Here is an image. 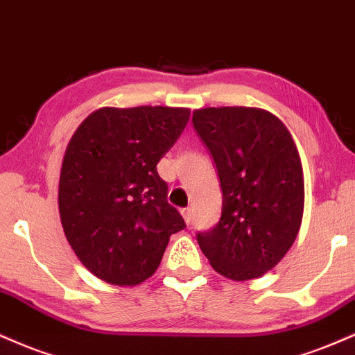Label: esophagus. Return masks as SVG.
I'll return each instance as SVG.
<instances>
[{"label": "esophagus", "mask_w": 355, "mask_h": 355, "mask_svg": "<svg viewBox=\"0 0 355 355\" xmlns=\"http://www.w3.org/2000/svg\"><path fill=\"white\" fill-rule=\"evenodd\" d=\"M181 214H182V219H184V223L191 224V216H193L191 207H184V209H181Z\"/></svg>", "instance_id": "obj_1"}]
</instances>
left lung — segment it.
Masks as SVG:
<instances>
[{
    "label": "left lung",
    "mask_w": 355,
    "mask_h": 355,
    "mask_svg": "<svg viewBox=\"0 0 355 355\" xmlns=\"http://www.w3.org/2000/svg\"><path fill=\"white\" fill-rule=\"evenodd\" d=\"M193 124L223 189V214L199 232V248L220 276L261 277L286 256L302 223L304 173L293 135L259 107H202Z\"/></svg>",
    "instance_id": "8db88e82"
}]
</instances>
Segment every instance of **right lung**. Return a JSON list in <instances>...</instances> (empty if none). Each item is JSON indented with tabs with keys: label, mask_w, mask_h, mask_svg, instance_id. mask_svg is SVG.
Instances as JSON below:
<instances>
[{
	"label": "right lung",
	"mask_w": 355,
	"mask_h": 355,
	"mask_svg": "<svg viewBox=\"0 0 355 355\" xmlns=\"http://www.w3.org/2000/svg\"><path fill=\"white\" fill-rule=\"evenodd\" d=\"M189 114L187 107H99L69 139L58 189L62 231L81 264L107 284L151 277L169 237L186 226L156 164Z\"/></svg>",
	"instance_id": "obj_1"
}]
</instances>
